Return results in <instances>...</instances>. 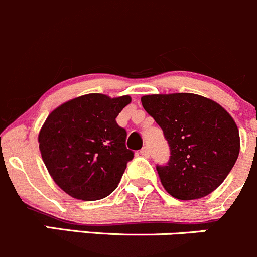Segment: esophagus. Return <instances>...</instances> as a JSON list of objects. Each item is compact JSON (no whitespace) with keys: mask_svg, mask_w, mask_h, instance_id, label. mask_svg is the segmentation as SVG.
<instances>
[{"mask_svg":"<svg viewBox=\"0 0 257 257\" xmlns=\"http://www.w3.org/2000/svg\"><path fill=\"white\" fill-rule=\"evenodd\" d=\"M141 154L143 155V157H145V158H148V157H149V154H150V152H149V148H148V147H144V148H142V150H141Z\"/></svg>","mask_w":257,"mask_h":257,"instance_id":"obj_1","label":"esophagus"}]
</instances>
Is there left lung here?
<instances>
[{"label":"left lung","mask_w":257,"mask_h":257,"mask_svg":"<svg viewBox=\"0 0 257 257\" xmlns=\"http://www.w3.org/2000/svg\"><path fill=\"white\" fill-rule=\"evenodd\" d=\"M142 104L170 148L157 170L165 190L180 200L209 195L231 172L240 152L236 123L214 100L193 93L152 94Z\"/></svg>","instance_id":"8db88e82"}]
</instances>
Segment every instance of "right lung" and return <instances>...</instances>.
Segmentation results:
<instances>
[{"mask_svg":"<svg viewBox=\"0 0 257 257\" xmlns=\"http://www.w3.org/2000/svg\"><path fill=\"white\" fill-rule=\"evenodd\" d=\"M132 102L129 95H80L59 105L38 134L41 155L54 183L72 198L93 201L115 190L126 163L125 129L115 118Z\"/></svg>","mask_w":257,"mask_h":257,"instance_id":"obj_1","label":"right lung"}]
</instances>
